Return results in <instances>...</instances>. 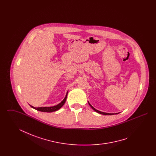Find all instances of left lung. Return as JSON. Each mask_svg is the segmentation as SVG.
Segmentation results:
<instances>
[{
    "instance_id": "1",
    "label": "left lung",
    "mask_w": 156,
    "mask_h": 156,
    "mask_svg": "<svg viewBox=\"0 0 156 156\" xmlns=\"http://www.w3.org/2000/svg\"><path fill=\"white\" fill-rule=\"evenodd\" d=\"M88 104H89V105H90V106L92 108V109H94L95 111L97 112V113H100V114H102V115H115V114L119 113H105V112H103L99 111L96 109L95 108H94L90 104H89V102H88Z\"/></svg>"
}]
</instances>
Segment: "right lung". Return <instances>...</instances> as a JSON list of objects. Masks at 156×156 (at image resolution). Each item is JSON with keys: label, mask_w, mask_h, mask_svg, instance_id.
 I'll use <instances>...</instances> for the list:
<instances>
[{"label": "right lung", "mask_w": 156, "mask_h": 156, "mask_svg": "<svg viewBox=\"0 0 156 156\" xmlns=\"http://www.w3.org/2000/svg\"><path fill=\"white\" fill-rule=\"evenodd\" d=\"M68 92H67V94L66 95V97L64 98V99L59 104H58V105H57L55 106H50V107H38V108H35V107H34V106H31L30 105H29L32 108H33V109H34L36 110H37L38 111L44 112H52L58 111V109H59L64 105V104H65V102L66 101V99H67Z\"/></svg>", "instance_id": "1"}]
</instances>
